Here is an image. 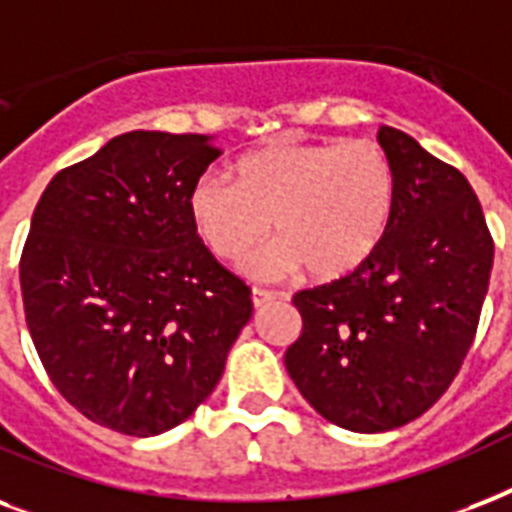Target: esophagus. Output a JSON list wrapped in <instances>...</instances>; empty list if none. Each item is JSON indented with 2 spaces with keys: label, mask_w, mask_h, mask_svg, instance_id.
Wrapping results in <instances>:
<instances>
[{
  "label": "esophagus",
  "mask_w": 512,
  "mask_h": 512,
  "mask_svg": "<svg viewBox=\"0 0 512 512\" xmlns=\"http://www.w3.org/2000/svg\"><path fill=\"white\" fill-rule=\"evenodd\" d=\"M251 299H253V307H256V310H261V307H267V304H272V301H277V299H283V296H280V293L264 291V288H253Z\"/></svg>",
  "instance_id": "esophagus-1"
}]
</instances>
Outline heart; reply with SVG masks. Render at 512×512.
<instances>
[{
    "mask_svg": "<svg viewBox=\"0 0 512 512\" xmlns=\"http://www.w3.org/2000/svg\"><path fill=\"white\" fill-rule=\"evenodd\" d=\"M395 170L374 141H285L243 154L235 178L205 170L186 211L219 259L235 261L275 229V243L243 261L256 280L307 267L315 280L358 272L382 245L395 211Z\"/></svg>",
    "mask_w": 512,
    "mask_h": 512,
    "instance_id": "obj_1",
    "label": "heart"
}]
</instances>
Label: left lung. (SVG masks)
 <instances>
[{
  "label": "left lung",
  "mask_w": 512,
  "mask_h": 512,
  "mask_svg": "<svg viewBox=\"0 0 512 512\" xmlns=\"http://www.w3.org/2000/svg\"><path fill=\"white\" fill-rule=\"evenodd\" d=\"M376 141L398 184L390 229L358 272L293 296L301 336L285 352L304 400L352 433L408 425L449 390L494 264L467 178L403 130Z\"/></svg>",
  "instance_id": "left-lung-1"
}]
</instances>
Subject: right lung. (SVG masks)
<instances>
[{"mask_svg":"<svg viewBox=\"0 0 512 512\" xmlns=\"http://www.w3.org/2000/svg\"><path fill=\"white\" fill-rule=\"evenodd\" d=\"M211 136L133 130L55 173L21 256L29 334L63 398L117 433L181 425L224 374L251 288L186 211Z\"/></svg>","mask_w":512,"mask_h":512,"instance_id":"add662e5","label":"right lung"}]
</instances>
